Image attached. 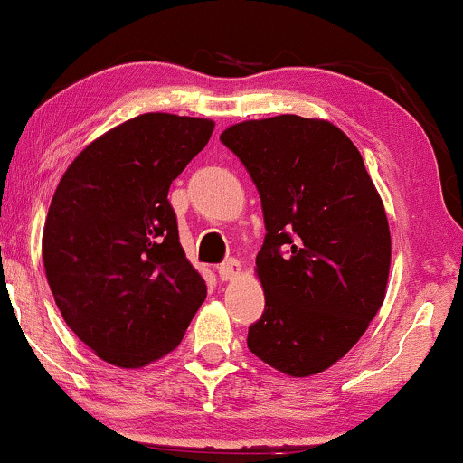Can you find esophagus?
Masks as SVG:
<instances>
[{
    "label": "esophagus",
    "instance_id": "1",
    "mask_svg": "<svg viewBox=\"0 0 463 463\" xmlns=\"http://www.w3.org/2000/svg\"><path fill=\"white\" fill-rule=\"evenodd\" d=\"M240 271H242V263H240L238 259H227L225 263L219 265V276H221V280H225V282L238 278Z\"/></svg>",
    "mask_w": 463,
    "mask_h": 463
}]
</instances>
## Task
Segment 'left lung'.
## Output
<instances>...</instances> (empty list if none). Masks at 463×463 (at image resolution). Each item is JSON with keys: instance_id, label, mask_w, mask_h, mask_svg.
<instances>
[{"instance_id": "8db88e82", "label": "left lung", "mask_w": 463, "mask_h": 463, "mask_svg": "<svg viewBox=\"0 0 463 463\" xmlns=\"http://www.w3.org/2000/svg\"><path fill=\"white\" fill-rule=\"evenodd\" d=\"M249 170L265 240L261 320L249 350L290 377L326 371L363 337L385 299L392 240L363 156L326 119L276 116L223 130Z\"/></svg>"}]
</instances>
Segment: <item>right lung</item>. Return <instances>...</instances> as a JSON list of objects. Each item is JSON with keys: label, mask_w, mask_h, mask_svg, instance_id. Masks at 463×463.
Here are the masks:
<instances>
[{"label": "right lung", "mask_w": 463, "mask_h": 463, "mask_svg": "<svg viewBox=\"0 0 463 463\" xmlns=\"http://www.w3.org/2000/svg\"><path fill=\"white\" fill-rule=\"evenodd\" d=\"M213 119L143 113L92 141L62 175L42 238L67 326L105 363L141 369L181 344L206 299L168 189Z\"/></svg>", "instance_id": "obj_1"}]
</instances>
